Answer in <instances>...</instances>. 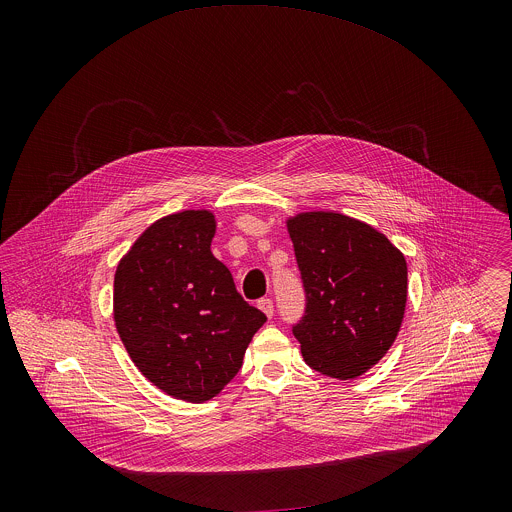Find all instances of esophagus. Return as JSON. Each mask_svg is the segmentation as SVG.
<instances>
[{
	"label": "esophagus",
	"instance_id": "1",
	"mask_svg": "<svg viewBox=\"0 0 512 512\" xmlns=\"http://www.w3.org/2000/svg\"><path fill=\"white\" fill-rule=\"evenodd\" d=\"M258 307H260L268 317H272V315H274V301H272L270 297H262V299H258Z\"/></svg>",
	"mask_w": 512,
	"mask_h": 512
}]
</instances>
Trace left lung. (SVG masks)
Returning a JSON list of instances; mask_svg holds the SVG:
<instances>
[{"mask_svg":"<svg viewBox=\"0 0 512 512\" xmlns=\"http://www.w3.org/2000/svg\"><path fill=\"white\" fill-rule=\"evenodd\" d=\"M288 230L305 293L292 325L303 361L325 376L357 378L400 331L406 260L384 234L339 213L297 215Z\"/></svg>","mask_w":512,"mask_h":512,"instance_id":"left-lung-1","label":"left lung"}]
</instances>
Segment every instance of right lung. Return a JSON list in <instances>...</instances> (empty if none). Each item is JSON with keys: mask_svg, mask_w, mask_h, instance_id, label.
Returning <instances> with one entry per match:
<instances>
[{"mask_svg": "<svg viewBox=\"0 0 512 512\" xmlns=\"http://www.w3.org/2000/svg\"><path fill=\"white\" fill-rule=\"evenodd\" d=\"M215 217L183 211L153 222L114 278L120 339L165 394L205 402L236 376L266 315L236 292L211 252Z\"/></svg>", "mask_w": 512, "mask_h": 512, "instance_id": "obj_1", "label": "right lung"}]
</instances>
